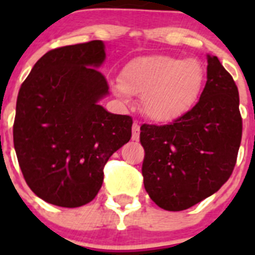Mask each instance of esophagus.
<instances>
[{
  "instance_id": "34e87169",
  "label": "esophagus",
  "mask_w": 255,
  "mask_h": 255,
  "mask_svg": "<svg viewBox=\"0 0 255 255\" xmlns=\"http://www.w3.org/2000/svg\"><path fill=\"white\" fill-rule=\"evenodd\" d=\"M132 140H139V135H140V125L138 121H134L132 124Z\"/></svg>"
}]
</instances>
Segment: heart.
<instances>
[{
    "mask_svg": "<svg viewBox=\"0 0 255 255\" xmlns=\"http://www.w3.org/2000/svg\"><path fill=\"white\" fill-rule=\"evenodd\" d=\"M204 67L197 60L171 56H144L125 65L117 93L141 96V111L158 123L188 112L202 94Z\"/></svg>",
    "mask_w": 255,
    "mask_h": 255,
    "instance_id": "obj_1",
    "label": "heart"
}]
</instances>
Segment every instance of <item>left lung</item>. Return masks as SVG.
<instances>
[{
    "label": "left lung",
    "instance_id": "left-lung-1",
    "mask_svg": "<svg viewBox=\"0 0 255 255\" xmlns=\"http://www.w3.org/2000/svg\"><path fill=\"white\" fill-rule=\"evenodd\" d=\"M207 61L197 105L168 125L140 128L144 188L166 211H184L215 194L236 164L243 134L238 87L216 56Z\"/></svg>",
    "mask_w": 255,
    "mask_h": 255
}]
</instances>
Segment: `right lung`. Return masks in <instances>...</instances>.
I'll return each mask as SVG.
<instances>
[{
  "label": "right lung",
  "instance_id": "1",
  "mask_svg": "<svg viewBox=\"0 0 255 255\" xmlns=\"http://www.w3.org/2000/svg\"><path fill=\"white\" fill-rule=\"evenodd\" d=\"M105 58L102 40L51 49L20 87L13 147L26 184L47 203L92 202L108 158L131 138V117L98 105L108 94L97 70Z\"/></svg>",
  "mask_w": 255,
  "mask_h": 255
}]
</instances>
